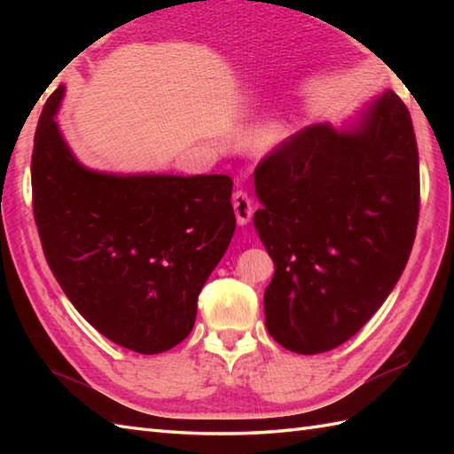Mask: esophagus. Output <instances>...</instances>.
<instances>
[{
	"label": "esophagus",
	"mask_w": 454,
	"mask_h": 454,
	"mask_svg": "<svg viewBox=\"0 0 454 454\" xmlns=\"http://www.w3.org/2000/svg\"><path fill=\"white\" fill-rule=\"evenodd\" d=\"M232 205H234V212H236V220L239 226L247 224L249 220L254 216V199L249 197V192L244 189L234 191L232 195Z\"/></svg>",
	"instance_id": "1"
}]
</instances>
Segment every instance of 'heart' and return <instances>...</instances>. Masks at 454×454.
<instances>
[{
  "label": "heart",
  "mask_w": 454,
  "mask_h": 454,
  "mask_svg": "<svg viewBox=\"0 0 454 454\" xmlns=\"http://www.w3.org/2000/svg\"><path fill=\"white\" fill-rule=\"evenodd\" d=\"M285 134H286V129L283 127V124H278V122L267 124L265 129H262L255 134V146L262 150L273 148L285 138Z\"/></svg>",
  "instance_id": "heart-1"
}]
</instances>
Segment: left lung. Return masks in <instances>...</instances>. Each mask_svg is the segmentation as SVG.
Listing matches in <instances>:
<instances>
[{"instance_id": "left-lung-1", "label": "left lung", "mask_w": 454, "mask_h": 454, "mask_svg": "<svg viewBox=\"0 0 454 454\" xmlns=\"http://www.w3.org/2000/svg\"><path fill=\"white\" fill-rule=\"evenodd\" d=\"M254 222L275 262L265 325L285 349H335L371 320L408 263L419 218V156L394 91L353 130L314 124L255 168Z\"/></svg>"}]
</instances>
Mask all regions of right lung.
<instances>
[{"label":"right lung","instance_id":"right-lung-1","mask_svg":"<svg viewBox=\"0 0 454 454\" xmlns=\"http://www.w3.org/2000/svg\"><path fill=\"white\" fill-rule=\"evenodd\" d=\"M46 99L31 158L43 252L66 296L107 340L168 351L191 333L197 298L236 228L228 176L117 177L82 168Z\"/></svg>","mask_w":454,"mask_h":454}]
</instances>
